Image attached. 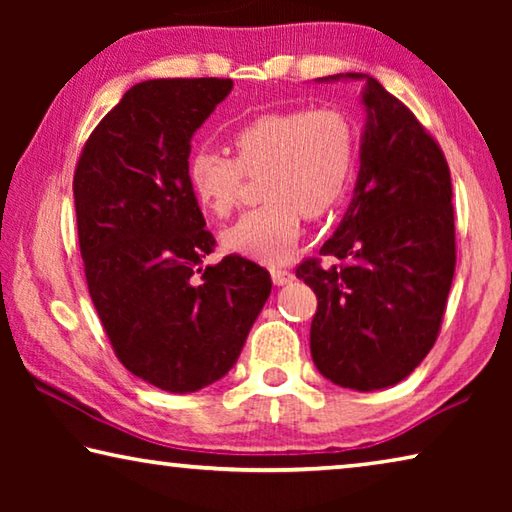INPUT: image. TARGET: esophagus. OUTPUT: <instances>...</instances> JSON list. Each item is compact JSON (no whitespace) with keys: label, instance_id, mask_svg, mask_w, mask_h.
I'll list each match as a JSON object with an SVG mask.
<instances>
[{"label":"esophagus","instance_id":"esophagus-1","mask_svg":"<svg viewBox=\"0 0 512 512\" xmlns=\"http://www.w3.org/2000/svg\"><path fill=\"white\" fill-rule=\"evenodd\" d=\"M271 277H273V284H277V287H284V284L296 280V275L287 271V268H271Z\"/></svg>","mask_w":512,"mask_h":512}]
</instances>
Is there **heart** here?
<instances>
[{"mask_svg":"<svg viewBox=\"0 0 512 512\" xmlns=\"http://www.w3.org/2000/svg\"><path fill=\"white\" fill-rule=\"evenodd\" d=\"M235 158L198 146L185 176L203 212L228 216L237 203L241 176H257L264 205L223 230L228 253L262 264L289 262L300 239V216L320 219L339 205L357 167V137L341 112L284 110L248 121L230 137Z\"/></svg>","mask_w":512,"mask_h":512,"instance_id":"obj_1","label":"heart"}]
</instances>
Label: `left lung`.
Returning <instances> with one entry per match:
<instances>
[{
    "mask_svg": "<svg viewBox=\"0 0 512 512\" xmlns=\"http://www.w3.org/2000/svg\"><path fill=\"white\" fill-rule=\"evenodd\" d=\"M366 126L348 212L320 255L296 275L318 298L311 357L320 375L352 391H379L409 377L436 343L454 280L452 178L440 146L413 112L368 74Z\"/></svg>",
    "mask_w": 512,
    "mask_h": 512,
    "instance_id": "left-lung-1",
    "label": "left lung"
}]
</instances>
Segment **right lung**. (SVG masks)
<instances>
[{
    "instance_id": "1",
    "label": "right lung",
    "mask_w": 512,
    "mask_h": 512,
    "mask_svg": "<svg viewBox=\"0 0 512 512\" xmlns=\"http://www.w3.org/2000/svg\"><path fill=\"white\" fill-rule=\"evenodd\" d=\"M230 90V79L133 85L74 173L85 280L103 329L117 359L167 393L228 375L271 296V275L246 257L201 266L214 237L185 167L194 133Z\"/></svg>"
}]
</instances>
